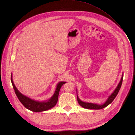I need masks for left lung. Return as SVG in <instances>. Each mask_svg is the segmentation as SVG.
<instances>
[{
    "label": "left lung",
    "instance_id": "1",
    "mask_svg": "<svg viewBox=\"0 0 135 135\" xmlns=\"http://www.w3.org/2000/svg\"><path fill=\"white\" fill-rule=\"evenodd\" d=\"M123 74H122V77L121 78V80H120L118 86H117V88L114 90V91L112 93V94L108 97V98L107 99V100H106V101L104 103V104L98 105L96 104H93V103H89V102H85L82 101L80 99H79L77 94V101H78V104H80V105L82 107H83L84 108H87V109H100L106 107V106L109 105L110 103H111L114 100V99L117 95V94H118L119 91V90L120 89V87L122 86V82H123Z\"/></svg>",
    "mask_w": 135,
    "mask_h": 135
}]
</instances>
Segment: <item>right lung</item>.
I'll return each instance as SVG.
<instances>
[{"instance_id":"obj_1","label":"right lung","mask_w":135,"mask_h":135,"mask_svg":"<svg viewBox=\"0 0 135 135\" xmlns=\"http://www.w3.org/2000/svg\"><path fill=\"white\" fill-rule=\"evenodd\" d=\"M11 83L13 86V89L15 90V94L16 95L17 97L18 98V100L22 103V105L25 106L26 108L28 109L29 110H31L33 112H40L45 111L46 110L50 109L55 106L57 104V102L58 101V96L60 89L61 88V86L65 84L66 82H60L57 84L56 89L53 94V95L50 99L48 101H35L29 98L24 95L21 93H20L17 88L15 85L13 80H12V76L11 74Z\"/></svg>"}]
</instances>
